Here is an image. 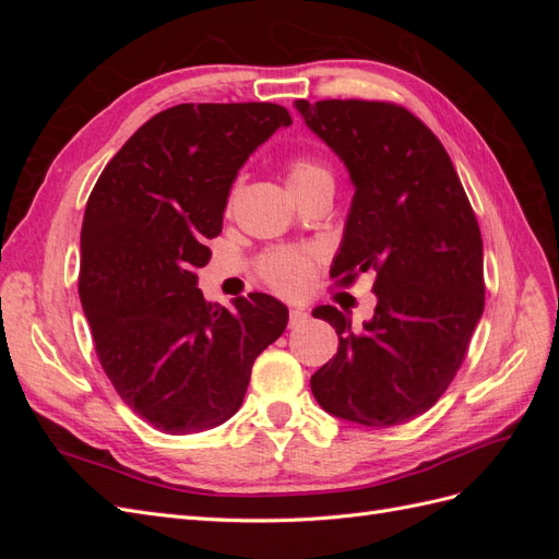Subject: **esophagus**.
I'll list each match as a JSON object with an SVG mask.
<instances>
[{
    "mask_svg": "<svg viewBox=\"0 0 559 559\" xmlns=\"http://www.w3.org/2000/svg\"><path fill=\"white\" fill-rule=\"evenodd\" d=\"M308 319H310V314H308L306 308H292V312H289V326L296 329L300 324H306Z\"/></svg>",
    "mask_w": 559,
    "mask_h": 559,
    "instance_id": "esophagus-1",
    "label": "esophagus"
}]
</instances>
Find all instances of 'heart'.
<instances>
[{"instance_id":"b5f03b06","label":"heart","mask_w":559,"mask_h":559,"mask_svg":"<svg viewBox=\"0 0 559 559\" xmlns=\"http://www.w3.org/2000/svg\"><path fill=\"white\" fill-rule=\"evenodd\" d=\"M286 181L294 195L308 193L317 186H333V173L324 163L296 156L286 165ZM261 277L284 296H298L312 282V253L300 249H270L259 261Z\"/></svg>"}]
</instances>
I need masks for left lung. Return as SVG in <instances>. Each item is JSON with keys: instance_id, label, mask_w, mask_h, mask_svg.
<instances>
[{"instance_id": "1", "label": "left lung", "mask_w": 559, "mask_h": 559, "mask_svg": "<svg viewBox=\"0 0 559 559\" xmlns=\"http://www.w3.org/2000/svg\"><path fill=\"white\" fill-rule=\"evenodd\" d=\"M294 107L354 186L331 277L352 284L373 270L378 298L361 329L333 306L312 310L341 341L312 376V394L354 425H405L441 399L483 317L476 214L448 151L408 109L364 99Z\"/></svg>"}]
</instances>
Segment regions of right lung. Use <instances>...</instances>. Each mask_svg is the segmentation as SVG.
Returning <instances> with one entry per match:
<instances>
[{"instance_id":"right-lung-1","label":"right lung","mask_w":559,"mask_h":559,"mask_svg":"<svg viewBox=\"0 0 559 559\" xmlns=\"http://www.w3.org/2000/svg\"><path fill=\"white\" fill-rule=\"evenodd\" d=\"M280 105H177L109 160L81 228L79 296L114 389L158 431L224 425L289 310L267 294L207 302L195 270L222 233L238 170L277 128Z\"/></svg>"}]
</instances>
